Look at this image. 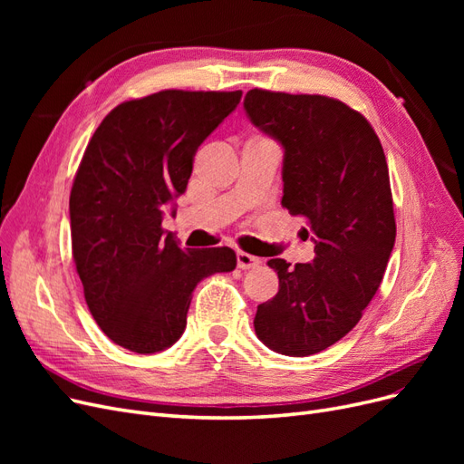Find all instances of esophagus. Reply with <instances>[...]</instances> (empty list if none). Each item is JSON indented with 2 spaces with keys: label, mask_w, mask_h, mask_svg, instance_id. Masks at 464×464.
<instances>
[{
  "label": "esophagus",
  "mask_w": 464,
  "mask_h": 464,
  "mask_svg": "<svg viewBox=\"0 0 464 464\" xmlns=\"http://www.w3.org/2000/svg\"><path fill=\"white\" fill-rule=\"evenodd\" d=\"M236 259H237V266H240V269H254V266L259 265V259L256 256L246 254V251H237Z\"/></svg>",
  "instance_id": "obj_1"
}]
</instances>
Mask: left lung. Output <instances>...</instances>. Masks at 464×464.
<instances>
[{"label":"left lung","mask_w":464,"mask_h":464,"mask_svg":"<svg viewBox=\"0 0 464 464\" xmlns=\"http://www.w3.org/2000/svg\"><path fill=\"white\" fill-rule=\"evenodd\" d=\"M244 110L283 145L280 203L315 244L312 263L266 261L278 292L257 305L256 334L278 354L312 356L356 327L383 280L397 236L385 152L370 121L329 96L251 89Z\"/></svg>","instance_id":"left-lung-1"}]
</instances>
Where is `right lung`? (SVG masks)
Instances as JSON below:
<instances>
[{
  "label": "right lung",
  "mask_w": 464,
  "mask_h": 464,
  "mask_svg": "<svg viewBox=\"0 0 464 464\" xmlns=\"http://www.w3.org/2000/svg\"><path fill=\"white\" fill-rule=\"evenodd\" d=\"M240 98L160 91L121 102L82 154L69 195L73 261L98 327L131 353L170 348L184 334L195 286L236 269L230 247H181L160 224L188 188L195 152Z\"/></svg>",
  "instance_id": "add662e5"
}]
</instances>
